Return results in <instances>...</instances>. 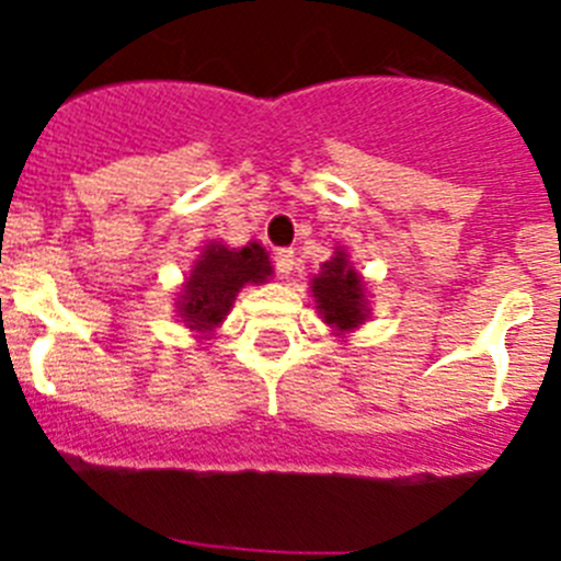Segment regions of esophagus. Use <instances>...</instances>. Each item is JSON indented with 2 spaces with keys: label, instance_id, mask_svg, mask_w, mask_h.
I'll return each mask as SVG.
<instances>
[{
  "label": "esophagus",
  "instance_id": "obj_1",
  "mask_svg": "<svg viewBox=\"0 0 561 561\" xmlns=\"http://www.w3.org/2000/svg\"><path fill=\"white\" fill-rule=\"evenodd\" d=\"M275 270L280 277H289L295 270V250H277L275 252Z\"/></svg>",
  "mask_w": 561,
  "mask_h": 561
}]
</instances>
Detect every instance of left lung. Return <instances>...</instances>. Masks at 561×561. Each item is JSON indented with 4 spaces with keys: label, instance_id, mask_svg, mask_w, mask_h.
Segmentation results:
<instances>
[{
    "label": "left lung",
    "instance_id": "1",
    "mask_svg": "<svg viewBox=\"0 0 561 561\" xmlns=\"http://www.w3.org/2000/svg\"><path fill=\"white\" fill-rule=\"evenodd\" d=\"M311 297L323 323H329L340 334L359 329L370 314L365 280L351 266L345 250H336L334 257L320 266V275L311 277Z\"/></svg>",
    "mask_w": 561,
    "mask_h": 561
}]
</instances>
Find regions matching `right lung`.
<instances>
[{
    "mask_svg": "<svg viewBox=\"0 0 561 561\" xmlns=\"http://www.w3.org/2000/svg\"><path fill=\"white\" fill-rule=\"evenodd\" d=\"M272 275L270 255L261 244H247L241 250L213 241L196 257L191 275L182 284L176 311L191 331H213L221 325L232 300L247 284H266Z\"/></svg>",
    "mask_w": 561,
    "mask_h": 561,
    "instance_id": "right-lung-1",
    "label": "right lung"
}]
</instances>
